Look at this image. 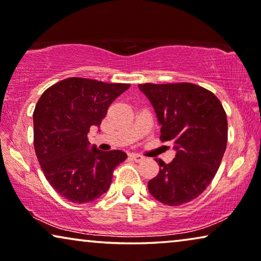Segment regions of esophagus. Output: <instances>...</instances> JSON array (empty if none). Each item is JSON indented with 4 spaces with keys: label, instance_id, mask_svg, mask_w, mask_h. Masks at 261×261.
<instances>
[{
    "label": "esophagus",
    "instance_id": "34e87169",
    "mask_svg": "<svg viewBox=\"0 0 261 261\" xmlns=\"http://www.w3.org/2000/svg\"><path fill=\"white\" fill-rule=\"evenodd\" d=\"M130 158L133 159L134 162L140 163V162H142V160L145 159V156H144V155H141V154H138V153H132V154H130Z\"/></svg>",
    "mask_w": 261,
    "mask_h": 261
}]
</instances>
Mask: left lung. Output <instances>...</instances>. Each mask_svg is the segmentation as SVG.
Masks as SVG:
<instances>
[{
	"label": "left lung",
	"instance_id": "obj_1",
	"mask_svg": "<svg viewBox=\"0 0 261 261\" xmlns=\"http://www.w3.org/2000/svg\"><path fill=\"white\" fill-rule=\"evenodd\" d=\"M158 117L160 140L172 141L176 158L162 159L148 181L156 201L171 206L197 198L212 183L228 140L227 115L212 91L192 83L139 84Z\"/></svg>",
	"mask_w": 261,
	"mask_h": 261
}]
</instances>
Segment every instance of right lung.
Segmentation results:
<instances>
[{"instance_id": "right-lung-1", "label": "right lung", "mask_w": 261, "mask_h": 261, "mask_svg": "<svg viewBox=\"0 0 261 261\" xmlns=\"http://www.w3.org/2000/svg\"><path fill=\"white\" fill-rule=\"evenodd\" d=\"M130 84L71 77L45 90L33 113L34 149L51 187L67 201L91 202L107 192L115 167L126 160L119 149L91 146L88 133L99 127L114 99Z\"/></svg>"}]
</instances>
